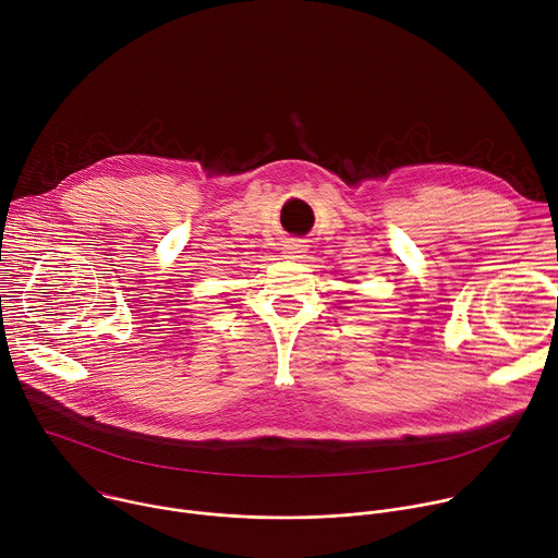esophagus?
Returning a JSON list of instances; mask_svg holds the SVG:
<instances>
[{
    "label": "esophagus",
    "instance_id": "34e87169",
    "mask_svg": "<svg viewBox=\"0 0 558 558\" xmlns=\"http://www.w3.org/2000/svg\"><path fill=\"white\" fill-rule=\"evenodd\" d=\"M282 254H284V258L298 260V258H304L306 250H304L302 241H287V243H284V247H282Z\"/></svg>",
    "mask_w": 558,
    "mask_h": 558
}]
</instances>
